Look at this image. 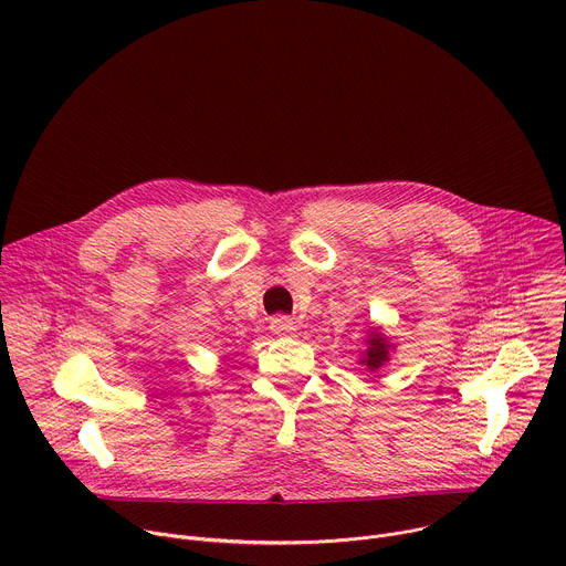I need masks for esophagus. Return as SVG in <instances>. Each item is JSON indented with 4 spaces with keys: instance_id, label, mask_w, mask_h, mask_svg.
I'll list each match as a JSON object with an SVG mask.
<instances>
[{
    "instance_id": "1",
    "label": "esophagus",
    "mask_w": 566,
    "mask_h": 566,
    "mask_svg": "<svg viewBox=\"0 0 566 566\" xmlns=\"http://www.w3.org/2000/svg\"><path fill=\"white\" fill-rule=\"evenodd\" d=\"M269 329H271V334H273V336H277V338H291V336L297 332L295 322H293L291 317H286V315H277V317H273Z\"/></svg>"
}]
</instances>
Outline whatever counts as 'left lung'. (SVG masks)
<instances>
[{
    "label": "left lung",
    "mask_w": 566,
    "mask_h": 566,
    "mask_svg": "<svg viewBox=\"0 0 566 566\" xmlns=\"http://www.w3.org/2000/svg\"><path fill=\"white\" fill-rule=\"evenodd\" d=\"M365 345L367 347H365L363 356L358 358V365H363L365 371H369V374L380 371L391 360V354L396 349L394 343L385 336L382 327H369Z\"/></svg>",
    "instance_id": "8db88e82"
}]
</instances>
